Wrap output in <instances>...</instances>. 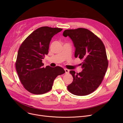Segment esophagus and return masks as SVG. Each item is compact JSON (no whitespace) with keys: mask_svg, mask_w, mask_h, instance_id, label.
Here are the masks:
<instances>
[{"mask_svg":"<svg viewBox=\"0 0 123 123\" xmlns=\"http://www.w3.org/2000/svg\"><path fill=\"white\" fill-rule=\"evenodd\" d=\"M64 70H65V73L66 74H68L69 73V70L68 69H65Z\"/></svg>","mask_w":123,"mask_h":123,"instance_id":"1","label":"esophagus"}]
</instances>
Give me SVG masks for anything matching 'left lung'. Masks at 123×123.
Listing matches in <instances>:
<instances>
[{
  "label": "left lung",
  "mask_w": 123,
  "mask_h": 123,
  "mask_svg": "<svg viewBox=\"0 0 123 123\" xmlns=\"http://www.w3.org/2000/svg\"><path fill=\"white\" fill-rule=\"evenodd\" d=\"M63 35L71 39L75 48V57L83 60L82 72L70 71L73 81L67 86L68 91L77 96L91 94L101 84L108 66L104 45L99 37L85 28L65 30Z\"/></svg>",
  "instance_id": "8db88e82"
}]
</instances>
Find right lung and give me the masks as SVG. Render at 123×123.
Here are the masks:
<instances>
[{
	"label": "right lung",
	"instance_id": "add662e5",
	"mask_svg": "<svg viewBox=\"0 0 123 123\" xmlns=\"http://www.w3.org/2000/svg\"><path fill=\"white\" fill-rule=\"evenodd\" d=\"M62 30L48 26L39 28L19 47L15 63L16 71L24 88L31 93L40 95L49 91L57 76L65 72L59 66L44 68L42 62L48 53L52 38Z\"/></svg>",
	"mask_w": 123,
	"mask_h": 123
}]
</instances>
